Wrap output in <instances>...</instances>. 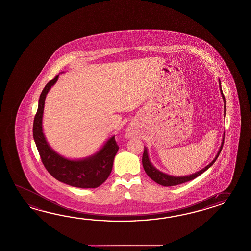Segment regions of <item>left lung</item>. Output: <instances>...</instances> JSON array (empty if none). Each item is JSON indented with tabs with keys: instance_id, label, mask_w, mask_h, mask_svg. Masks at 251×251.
Masks as SVG:
<instances>
[{
	"instance_id": "8db88e82",
	"label": "left lung",
	"mask_w": 251,
	"mask_h": 251,
	"mask_svg": "<svg viewBox=\"0 0 251 251\" xmlns=\"http://www.w3.org/2000/svg\"><path fill=\"white\" fill-rule=\"evenodd\" d=\"M219 84H220L221 94H222L223 101H224V115H225V110H226L225 109L226 108L225 107V97L223 95L222 85H221V81L220 80H219ZM224 135H225V133H224ZM223 143H224V136H223L222 145L220 147V150L218 151L217 155L215 156V158L208 166H206L204 168H202L200 171L193 174V175H190V176H169V175H167V174L163 173V172H160L159 170H157L156 167L151 164L150 157H149V154H148V151H147V148H145V147H144V153H143V156H142V165H143L144 170H145L147 175L153 181H155L156 183H157V184H161V185H164V186L177 185V184H183V183H185V182H188V181H191L193 179L196 178L197 176H199L203 172H205L209 167H212L213 163L216 161V159H217L218 156L220 155L221 151L223 150Z\"/></svg>"
}]
</instances>
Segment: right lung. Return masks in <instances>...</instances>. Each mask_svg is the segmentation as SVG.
Segmentation results:
<instances>
[{"mask_svg":"<svg viewBox=\"0 0 251 251\" xmlns=\"http://www.w3.org/2000/svg\"><path fill=\"white\" fill-rule=\"evenodd\" d=\"M57 79L58 75L46 84L39 96V107L34 118L33 138L39 156L48 172L56 180L79 188H96L105 182L112 172L119 146L112 136L98 152L79 160L67 159L51 149L43 133L42 117L46 95Z\"/></svg>","mask_w":251,"mask_h":251,"instance_id":"right-lung-1","label":"right lung"}]
</instances>
